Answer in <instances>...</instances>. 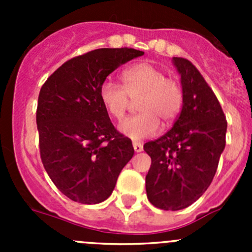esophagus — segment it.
Listing matches in <instances>:
<instances>
[{
	"label": "esophagus",
	"mask_w": 252,
	"mask_h": 252,
	"mask_svg": "<svg viewBox=\"0 0 252 252\" xmlns=\"http://www.w3.org/2000/svg\"><path fill=\"white\" fill-rule=\"evenodd\" d=\"M133 147L135 150V152H141L144 150V146H142V144H140V142H133Z\"/></svg>",
	"instance_id": "34e87169"
}]
</instances>
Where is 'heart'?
I'll use <instances>...</instances> for the list:
<instances>
[{"instance_id":"b5f03b06","label":"heart","mask_w":252,"mask_h":252,"mask_svg":"<svg viewBox=\"0 0 252 252\" xmlns=\"http://www.w3.org/2000/svg\"><path fill=\"white\" fill-rule=\"evenodd\" d=\"M123 86L105 80L100 86V100L113 119L122 121L131 101L140 111L119 126L122 133L138 141L151 138L159 130V121L172 124L184 105V89L174 77H167L162 68L150 62H141L122 73Z\"/></svg>"}]
</instances>
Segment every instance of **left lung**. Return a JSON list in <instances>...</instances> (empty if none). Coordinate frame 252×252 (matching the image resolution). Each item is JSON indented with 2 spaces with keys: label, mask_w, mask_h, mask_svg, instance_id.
<instances>
[{
  "label": "left lung",
  "mask_w": 252,
  "mask_h": 252,
  "mask_svg": "<svg viewBox=\"0 0 252 252\" xmlns=\"http://www.w3.org/2000/svg\"><path fill=\"white\" fill-rule=\"evenodd\" d=\"M182 78L184 105L174 126L144 150L151 157L147 199L178 211L196 201L212 183L225 146L227 119L201 73L187 58L173 57Z\"/></svg>",
  "instance_id": "obj_1"
}]
</instances>
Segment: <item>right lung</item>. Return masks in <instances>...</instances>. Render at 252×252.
I'll return each instance as SVG.
<instances>
[{
  "instance_id": "obj_1",
  "label": "right lung",
  "mask_w": 252,
  "mask_h": 252,
  "mask_svg": "<svg viewBox=\"0 0 252 252\" xmlns=\"http://www.w3.org/2000/svg\"><path fill=\"white\" fill-rule=\"evenodd\" d=\"M144 55L135 48H97L63 63L39 94L40 157L57 189L75 202L100 204L134 155L100 100V86L119 65Z\"/></svg>"
}]
</instances>
